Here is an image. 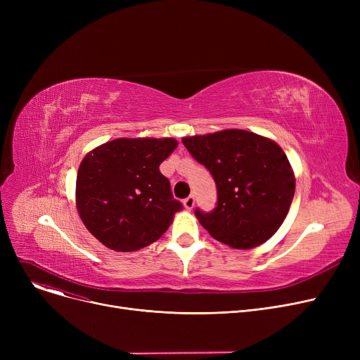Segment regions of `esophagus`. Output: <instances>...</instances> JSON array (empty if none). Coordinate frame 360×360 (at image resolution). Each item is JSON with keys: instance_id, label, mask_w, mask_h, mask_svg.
Returning a JSON list of instances; mask_svg holds the SVG:
<instances>
[{"instance_id": "esophagus-1", "label": "esophagus", "mask_w": 360, "mask_h": 360, "mask_svg": "<svg viewBox=\"0 0 360 360\" xmlns=\"http://www.w3.org/2000/svg\"><path fill=\"white\" fill-rule=\"evenodd\" d=\"M194 204H195V198H194V195H190V197H186V198L184 200V207H185L186 210H193Z\"/></svg>"}]
</instances>
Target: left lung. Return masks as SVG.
Masks as SVG:
<instances>
[{
  "label": "left lung",
  "mask_w": 360,
  "mask_h": 360,
  "mask_svg": "<svg viewBox=\"0 0 360 360\" xmlns=\"http://www.w3.org/2000/svg\"><path fill=\"white\" fill-rule=\"evenodd\" d=\"M191 156L210 170L217 188L214 210L194 213L214 239L250 250L270 239L286 219L295 175L281 147L245 129L184 137Z\"/></svg>",
  "instance_id": "1"
}]
</instances>
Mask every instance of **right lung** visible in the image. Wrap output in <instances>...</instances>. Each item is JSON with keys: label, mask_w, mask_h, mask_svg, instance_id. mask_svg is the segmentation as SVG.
<instances>
[{"label": "right lung", "mask_w": 360, "mask_h": 360, "mask_svg": "<svg viewBox=\"0 0 360 360\" xmlns=\"http://www.w3.org/2000/svg\"><path fill=\"white\" fill-rule=\"evenodd\" d=\"M174 139H117L82 160L75 204L87 231L118 252L158 240L182 210L159 170L176 148Z\"/></svg>", "instance_id": "add662e5"}]
</instances>
